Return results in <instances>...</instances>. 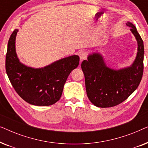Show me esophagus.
Instances as JSON below:
<instances>
[{
    "mask_svg": "<svg viewBox=\"0 0 148 148\" xmlns=\"http://www.w3.org/2000/svg\"><path fill=\"white\" fill-rule=\"evenodd\" d=\"M79 57H80V59L82 60L86 59L87 57H88V53H87L86 51L81 52L79 54Z\"/></svg>",
    "mask_w": 148,
    "mask_h": 148,
    "instance_id": "1",
    "label": "esophagus"
}]
</instances>
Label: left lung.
I'll return each instance as SVG.
<instances>
[{
	"instance_id": "obj_1",
	"label": "left lung",
	"mask_w": 148,
	"mask_h": 148,
	"mask_svg": "<svg viewBox=\"0 0 148 148\" xmlns=\"http://www.w3.org/2000/svg\"><path fill=\"white\" fill-rule=\"evenodd\" d=\"M127 25L137 41V53L130 66L119 70L108 67L99 53L90 54L82 63L87 95L93 104L100 108L112 107L122 103L137 88L143 73L144 47L135 26Z\"/></svg>"
}]
</instances>
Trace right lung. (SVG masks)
I'll return each instance as SVG.
<instances>
[{
  "instance_id": "1",
  "label": "right lung",
  "mask_w": 148,
  "mask_h": 148,
  "mask_svg": "<svg viewBox=\"0 0 148 148\" xmlns=\"http://www.w3.org/2000/svg\"><path fill=\"white\" fill-rule=\"evenodd\" d=\"M15 29L8 42L6 72L13 88L25 102L35 106H50L61 97L64 85L71 72L77 68L79 57L73 55L44 68L34 69L20 62L15 51Z\"/></svg>"
}]
</instances>
